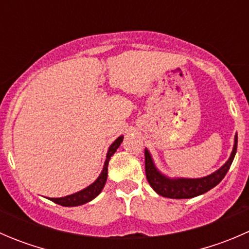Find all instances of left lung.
I'll return each mask as SVG.
<instances>
[{"label":"left lung","mask_w":249,"mask_h":249,"mask_svg":"<svg viewBox=\"0 0 249 249\" xmlns=\"http://www.w3.org/2000/svg\"><path fill=\"white\" fill-rule=\"evenodd\" d=\"M236 150H237V135H235V143L229 160L219 170L202 178H169L155 167L152 155L148 149H144L145 176L150 187L161 196L169 199H192L208 192L222 182L231 166Z\"/></svg>","instance_id":"obj_1"}]
</instances>
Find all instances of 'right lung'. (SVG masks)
Returning <instances> with one entry per match:
<instances>
[{"instance_id":"right-lung-1","label":"right lung","mask_w":249,"mask_h":249,"mask_svg":"<svg viewBox=\"0 0 249 249\" xmlns=\"http://www.w3.org/2000/svg\"><path fill=\"white\" fill-rule=\"evenodd\" d=\"M123 139L124 136H120L118 137L114 142L110 144L108 152H107V157H106V161H105L104 165V170H102L101 175L97 177V179L95 180L92 184H90L89 187H87L85 189L80 190V192L74 193V194L71 195H67V196L64 197H52L53 202L57 203V205H61L65 206V207H73V206H79V205H84V203L91 201L92 199L97 196L100 193L102 192L104 189L105 184H106V180H107V173H108V162L110 157L117 152L118 147L120 145V143L123 142Z\"/></svg>"}]
</instances>
